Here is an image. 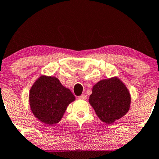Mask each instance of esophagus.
I'll list each match as a JSON object with an SVG mask.
<instances>
[{
  "instance_id": "34e87169",
  "label": "esophagus",
  "mask_w": 159,
  "mask_h": 159,
  "mask_svg": "<svg viewBox=\"0 0 159 159\" xmlns=\"http://www.w3.org/2000/svg\"><path fill=\"white\" fill-rule=\"evenodd\" d=\"M79 98L81 100H86L87 98H88V96H87V95H85V94H82L79 97Z\"/></svg>"
}]
</instances>
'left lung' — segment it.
Listing matches in <instances>:
<instances>
[{
	"instance_id": "left-lung-1",
	"label": "left lung",
	"mask_w": 159,
	"mask_h": 159,
	"mask_svg": "<svg viewBox=\"0 0 159 159\" xmlns=\"http://www.w3.org/2000/svg\"><path fill=\"white\" fill-rule=\"evenodd\" d=\"M89 103L99 119L108 125L129 111L131 97L125 84L113 77L101 80L93 86Z\"/></svg>"
}]
</instances>
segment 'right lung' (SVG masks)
<instances>
[{
  "mask_svg": "<svg viewBox=\"0 0 159 159\" xmlns=\"http://www.w3.org/2000/svg\"><path fill=\"white\" fill-rule=\"evenodd\" d=\"M75 100L69 89L58 78L40 76L30 91V105L34 116L52 125L59 122L69 103Z\"/></svg>",
  "mask_w": 159,
  "mask_h": 159,
  "instance_id": "add662e5",
  "label": "right lung"
}]
</instances>
